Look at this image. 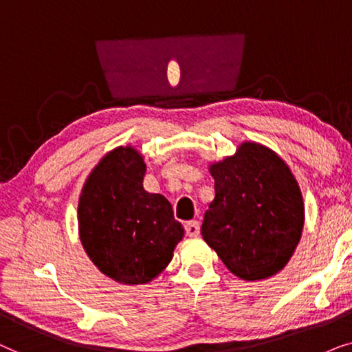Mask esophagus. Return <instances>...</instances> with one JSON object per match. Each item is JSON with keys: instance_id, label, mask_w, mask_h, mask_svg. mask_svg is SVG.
<instances>
[{"instance_id": "esophagus-1", "label": "esophagus", "mask_w": 352, "mask_h": 352, "mask_svg": "<svg viewBox=\"0 0 352 352\" xmlns=\"http://www.w3.org/2000/svg\"><path fill=\"white\" fill-rule=\"evenodd\" d=\"M185 230H186V235H188V236H198L199 230H201L198 220H191V222H186Z\"/></svg>"}]
</instances>
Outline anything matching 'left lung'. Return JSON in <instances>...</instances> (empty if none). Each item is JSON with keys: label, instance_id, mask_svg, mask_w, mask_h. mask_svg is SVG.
Wrapping results in <instances>:
<instances>
[{"label": "left lung", "instance_id": "8db88e82", "mask_svg": "<svg viewBox=\"0 0 352 352\" xmlns=\"http://www.w3.org/2000/svg\"><path fill=\"white\" fill-rule=\"evenodd\" d=\"M215 198L206 210L204 241L238 278L275 275L292 259L304 227L302 195L277 153L245 142L209 166Z\"/></svg>", "mask_w": 352, "mask_h": 352}]
</instances>
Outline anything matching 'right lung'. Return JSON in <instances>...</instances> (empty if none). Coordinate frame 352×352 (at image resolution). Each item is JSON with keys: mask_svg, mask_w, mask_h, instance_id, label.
Masks as SVG:
<instances>
[{"mask_svg": "<svg viewBox=\"0 0 352 352\" xmlns=\"http://www.w3.org/2000/svg\"><path fill=\"white\" fill-rule=\"evenodd\" d=\"M144 172L137 149H112L88 175L78 199L83 250L106 277L124 285L156 278L185 233L170 203L143 188Z\"/></svg>", "mask_w": 352, "mask_h": 352, "instance_id": "add662e5", "label": "right lung"}]
</instances>
